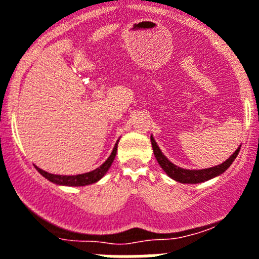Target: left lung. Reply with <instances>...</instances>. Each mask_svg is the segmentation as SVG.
<instances>
[{
    "label": "left lung",
    "mask_w": 259,
    "mask_h": 259,
    "mask_svg": "<svg viewBox=\"0 0 259 259\" xmlns=\"http://www.w3.org/2000/svg\"><path fill=\"white\" fill-rule=\"evenodd\" d=\"M151 145L152 150H154V155L156 157L157 163L160 164V167L163 168V170L167 173L170 179L176 180L177 183H183V184H199L204 183L207 180L213 179V177L219 176L223 172H226L229 168V165L233 163V160L236 159V156L238 155V151H240V147L233 152L231 156L227 159L224 163L219 164V165H215V167L206 168V169H184L181 167H177L173 163H170L167 157L164 156V154L161 152V150L159 148V146L155 142L154 137L151 136Z\"/></svg>",
    "instance_id": "left-lung-1"
}]
</instances>
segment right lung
<instances>
[{
  "instance_id": "add662e5",
  "label": "right lung",
  "mask_w": 259,
  "mask_h": 259,
  "mask_svg": "<svg viewBox=\"0 0 259 259\" xmlns=\"http://www.w3.org/2000/svg\"><path fill=\"white\" fill-rule=\"evenodd\" d=\"M117 145H118V141H117V143L114 145L113 151H112V154L109 155V157H108L107 160H105L100 167L91 170V172L82 173V175H75V176H62V175H52V173H48L46 172V170L40 169V168L36 167V165L35 168L37 169V172H39L41 176H44L47 180H49L51 183L57 184V185L86 186V185H90V184H94L96 183V181H99V180L102 179L105 173H107V170L109 169V167H111L112 163H113L114 157H116Z\"/></svg>"
}]
</instances>
